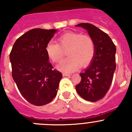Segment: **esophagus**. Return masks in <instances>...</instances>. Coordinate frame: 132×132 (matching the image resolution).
Masks as SVG:
<instances>
[{
    "instance_id": "esophagus-1",
    "label": "esophagus",
    "mask_w": 132,
    "mask_h": 132,
    "mask_svg": "<svg viewBox=\"0 0 132 132\" xmlns=\"http://www.w3.org/2000/svg\"><path fill=\"white\" fill-rule=\"evenodd\" d=\"M62 75H63L64 77H67V76H70V75H71V74L66 73H63V74H62Z\"/></svg>"
}]
</instances>
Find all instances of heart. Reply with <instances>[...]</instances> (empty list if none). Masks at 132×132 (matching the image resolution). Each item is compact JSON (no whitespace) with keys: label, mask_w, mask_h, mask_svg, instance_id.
Masks as SVG:
<instances>
[{"label":"heart","mask_w":132,"mask_h":132,"mask_svg":"<svg viewBox=\"0 0 132 132\" xmlns=\"http://www.w3.org/2000/svg\"><path fill=\"white\" fill-rule=\"evenodd\" d=\"M58 43L49 41L45 51L48 57L54 62H58L67 52L69 57L62 60L57 68L65 73L73 72L80 65L86 66L91 62L96 53L94 41L88 35L76 32H68L60 36Z\"/></svg>","instance_id":"obj_1"}]
</instances>
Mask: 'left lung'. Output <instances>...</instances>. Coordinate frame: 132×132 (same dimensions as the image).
Masks as SVG:
<instances>
[{"mask_svg": "<svg viewBox=\"0 0 132 132\" xmlns=\"http://www.w3.org/2000/svg\"><path fill=\"white\" fill-rule=\"evenodd\" d=\"M77 26L87 30L96 46V53L91 65L80 74L81 81L76 91L84 100L96 102L106 95L111 86L116 70V47L111 38L94 25L81 23Z\"/></svg>", "mask_w": 132, "mask_h": 132, "instance_id": "left-lung-1", "label": "left lung"}]
</instances>
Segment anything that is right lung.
<instances>
[{
	"label": "right lung",
	"instance_id": "obj_1",
	"mask_svg": "<svg viewBox=\"0 0 132 132\" xmlns=\"http://www.w3.org/2000/svg\"><path fill=\"white\" fill-rule=\"evenodd\" d=\"M56 31L39 28L29 30L16 39L9 55L13 80L22 96L34 105L53 100L62 77L45 51Z\"/></svg>",
	"mask_w": 132,
	"mask_h": 132
}]
</instances>
